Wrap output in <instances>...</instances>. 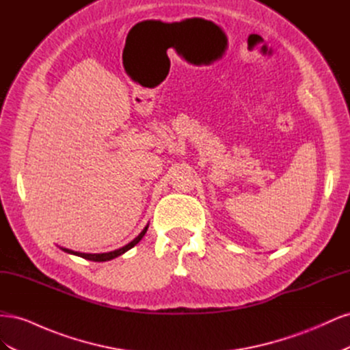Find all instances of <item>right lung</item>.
<instances>
[{"instance_id":"1","label":"right lung","mask_w":350,"mask_h":350,"mask_svg":"<svg viewBox=\"0 0 350 350\" xmlns=\"http://www.w3.org/2000/svg\"><path fill=\"white\" fill-rule=\"evenodd\" d=\"M147 228H149V226H146V228L142 230V234H140L139 237H137L135 239H133L130 243H126L125 247H122V248H120V250L111 251V252H103V254H86V252H77V251L67 250V248H61V250L68 252V254H74V256H79V257H81V258L90 260V261H109V260H112V258H115V257H120L121 254L126 252L129 250H131L134 245H137V243L140 242V239L144 237V234L147 232Z\"/></svg>"}]
</instances>
